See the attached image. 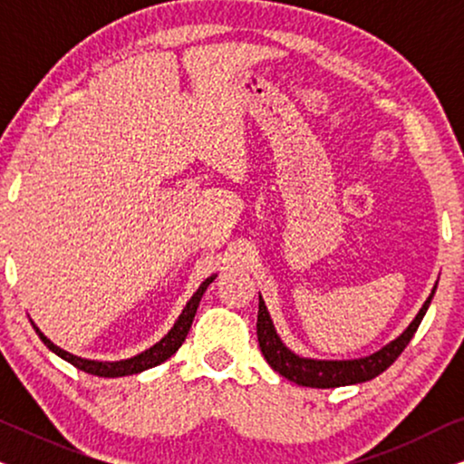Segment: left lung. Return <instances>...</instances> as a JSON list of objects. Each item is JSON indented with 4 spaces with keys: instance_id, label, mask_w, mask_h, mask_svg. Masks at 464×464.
Here are the masks:
<instances>
[{
    "instance_id": "8db88e82",
    "label": "left lung",
    "mask_w": 464,
    "mask_h": 464,
    "mask_svg": "<svg viewBox=\"0 0 464 464\" xmlns=\"http://www.w3.org/2000/svg\"><path fill=\"white\" fill-rule=\"evenodd\" d=\"M437 289V283L427 302L422 304V308L418 310L414 321L405 327L401 335H397L395 340L380 348V351L372 353L370 357L361 359H346V361H325V359H308L300 357L294 351H289L283 344L281 335L276 334L275 325H272L270 313L266 308V304L259 295V310H257V340L259 348H262L264 359L268 361L272 370L281 373L291 382L300 386H310V389H335V386H348V384H359L367 382V380L376 378L384 370L395 363V359L403 353V348L410 344V340L414 338L418 325H420L422 316L427 314L429 304L433 300Z\"/></svg>"
}]
</instances>
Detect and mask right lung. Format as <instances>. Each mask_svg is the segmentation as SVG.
I'll return each instance as SVG.
<instances>
[{"label": "right lung", "instance_id": "add662e5", "mask_svg": "<svg viewBox=\"0 0 464 464\" xmlns=\"http://www.w3.org/2000/svg\"><path fill=\"white\" fill-rule=\"evenodd\" d=\"M215 276H208L205 281L200 283V287L196 289V294L189 297V302L186 304V308L181 310L179 319L175 321V325L170 327V332L164 335L160 342H156L154 346H150L148 351L135 354V357L130 359H122V361H92V359H82L78 354H72L67 351H63L56 344H53L46 335L40 332V327L35 325V323H31L35 329V334L40 335V340L46 344L50 351L54 354H59L61 359H65L67 363H72L73 367H78V370L86 372V373H92V376H99V378H120V376H132V373H139V372H145L150 370V367H156L160 365L162 361H167L170 354H175L179 351V346L183 344V340H186V335L189 332V327H192V321H194V314L196 310H198V304L202 300V294H205L208 285L215 281Z\"/></svg>", "mask_w": 464, "mask_h": 464}]
</instances>
